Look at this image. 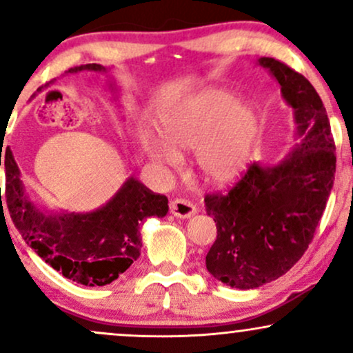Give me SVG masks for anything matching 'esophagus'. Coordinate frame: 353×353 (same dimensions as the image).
Here are the masks:
<instances>
[{"mask_svg": "<svg viewBox=\"0 0 353 353\" xmlns=\"http://www.w3.org/2000/svg\"><path fill=\"white\" fill-rule=\"evenodd\" d=\"M169 209H171L172 215H176L179 219H189L194 214H197V207L190 201H188V199H174L169 203Z\"/></svg>", "mask_w": 353, "mask_h": 353, "instance_id": "esophagus-1", "label": "esophagus"}]
</instances>
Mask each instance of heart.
<instances>
[{
  "mask_svg": "<svg viewBox=\"0 0 353 353\" xmlns=\"http://www.w3.org/2000/svg\"><path fill=\"white\" fill-rule=\"evenodd\" d=\"M159 131L165 143H151L150 154L163 164L179 163L177 150H194L195 165L212 184L235 181L252 159L260 134L253 107L227 90H205L164 113Z\"/></svg>",
  "mask_w": 353,
  "mask_h": 353,
  "instance_id": "obj_1",
  "label": "heart"
}]
</instances>
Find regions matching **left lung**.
<instances>
[{
    "mask_svg": "<svg viewBox=\"0 0 353 353\" xmlns=\"http://www.w3.org/2000/svg\"><path fill=\"white\" fill-rule=\"evenodd\" d=\"M294 110L301 141L281 163H253L225 194H207L217 240L205 256L209 273L239 290H254L288 273L314 239L335 177V143L311 82L273 57L258 59Z\"/></svg>",
    "mask_w": 353,
    "mask_h": 353,
    "instance_id": "obj_1",
    "label": "left lung"
}]
</instances>
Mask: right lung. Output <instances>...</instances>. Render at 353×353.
I'll return each instance as SVG.
<instances>
[{"label": "right lung", "mask_w": 353, "mask_h": 353, "mask_svg": "<svg viewBox=\"0 0 353 353\" xmlns=\"http://www.w3.org/2000/svg\"><path fill=\"white\" fill-rule=\"evenodd\" d=\"M80 70L107 72L100 63H87L72 67L65 74ZM4 168L6 205L21 236L54 270L85 286H105L125 273L141 253L139 227L144 220L164 217L169 210L165 195L154 194L130 177L99 210L44 214L24 192L12 154L8 156Z\"/></svg>", "instance_id": "right-lung-1"}]
</instances>
